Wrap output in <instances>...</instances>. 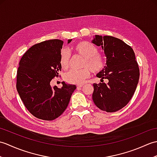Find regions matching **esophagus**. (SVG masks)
<instances>
[{
  "label": "esophagus",
  "instance_id": "esophagus-1",
  "mask_svg": "<svg viewBox=\"0 0 157 157\" xmlns=\"http://www.w3.org/2000/svg\"><path fill=\"white\" fill-rule=\"evenodd\" d=\"M83 85H79V86H77V88L78 89H81L82 88Z\"/></svg>",
  "mask_w": 157,
  "mask_h": 157
}]
</instances>
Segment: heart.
Instances as JSON below:
<instances>
[{"instance_id": "obj_1", "label": "heart", "mask_w": 157, "mask_h": 157, "mask_svg": "<svg viewBox=\"0 0 157 157\" xmlns=\"http://www.w3.org/2000/svg\"><path fill=\"white\" fill-rule=\"evenodd\" d=\"M72 49L78 55L84 57L83 61L84 69H72L64 75L65 82L73 84H84L86 79L90 75V70L94 73L101 72L105 66L103 56L98 53V49L92 43L82 41L73 46ZM71 53L66 48H63L59 54V63L63 69H67L71 61Z\"/></svg>"}]
</instances>
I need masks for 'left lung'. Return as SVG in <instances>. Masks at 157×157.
<instances>
[{
	"instance_id": "1",
	"label": "left lung",
	"mask_w": 157,
	"mask_h": 157,
	"mask_svg": "<svg viewBox=\"0 0 157 157\" xmlns=\"http://www.w3.org/2000/svg\"><path fill=\"white\" fill-rule=\"evenodd\" d=\"M101 46L106 57V66L96 76L101 82L94 84L92 100L102 111L113 113L128 105L134 95L140 78V69L131 46L113 36L96 35L92 40ZM107 78L105 84L102 81Z\"/></svg>"
}]
</instances>
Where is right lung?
<instances>
[{"label":"right lung","instance_id":"right-lung-1","mask_svg":"<svg viewBox=\"0 0 157 157\" xmlns=\"http://www.w3.org/2000/svg\"><path fill=\"white\" fill-rule=\"evenodd\" d=\"M63 44L61 40L54 39L32 46L20 60L17 73V90L26 109L46 121L54 120L65 111L76 89L75 85L64 82L61 88L51 86L61 71L59 54Z\"/></svg>","mask_w":157,"mask_h":157}]
</instances>
